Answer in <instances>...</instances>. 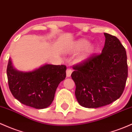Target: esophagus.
Here are the masks:
<instances>
[{
    "mask_svg": "<svg viewBox=\"0 0 132 132\" xmlns=\"http://www.w3.org/2000/svg\"><path fill=\"white\" fill-rule=\"evenodd\" d=\"M72 73V70L70 69V67H68L67 69L66 70V75L67 77H69L71 76V74Z\"/></svg>",
    "mask_w": 132,
    "mask_h": 132,
    "instance_id": "esophagus-1",
    "label": "esophagus"
}]
</instances>
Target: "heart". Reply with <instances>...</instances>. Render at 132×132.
Here are the masks:
<instances>
[{
  "instance_id": "1",
  "label": "heart",
  "mask_w": 132,
  "mask_h": 132,
  "mask_svg": "<svg viewBox=\"0 0 132 132\" xmlns=\"http://www.w3.org/2000/svg\"><path fill=\"white\" fill-rule=\"evenodd\" d=\"M88 42L86 40H80L77 42V44H76V46H75V49L77 50H81L84 47H85V46H87L88 45ZM94 47L92 45H88L86 48H85V50L83 51V52L78 56V60L81 61V60H84L88 57L89 55L94 51Z\"/></svg>"
}]
</instances>
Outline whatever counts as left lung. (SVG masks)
Listing matches in <instances>:
<instances>
[{"label": "left lung", "mask_w": 132, "mask_h": 132, "mask_svg": "<svg viewBox=\"0 0 132 132\" xmlns=\"http://www.w3.org/2000/svg\"><path fill=\"white\" fill-rule=\"evenodd\" d=\"M104 35L105 42L101 54L74 65L71 74L76 86L77 100L89 109L106 105L119 98L128 77L125 47L115 36Z\"/></svg>", "instance_id": "1"}]
</instances>
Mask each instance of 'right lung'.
Masks as SVG:
<instances>
[{
    "instance_id": "1",
    "label": "right lung",
    "mask_w": 132,
    "mask_h": 132,
    "mask_svg": "<svg viewBox=\"0 0 132 132\" xmlns=\"http://www.w3.org/2000/svg\"><path fill=\"white\" fill-rule=\"evenodd\" d=\"M66 69L64 65L46 64L32 72H19L9 59L7 69L9 89L22 104L45 109L53 102L59 84L65 78Z\"/></svg>"
}]
</instances>
